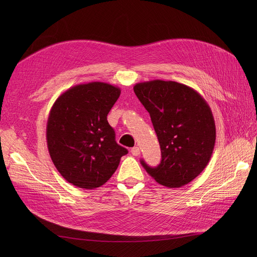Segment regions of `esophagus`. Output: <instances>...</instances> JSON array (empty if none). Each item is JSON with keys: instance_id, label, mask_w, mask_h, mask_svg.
Wrapping results in <instances>:
<instances>
[{"instance_id": "esophagus-1", "label": "esophagus", "mask_w": 257, "mask_h": 257, "mask_svg": "<svg viewBox=\"0 0 257 257\" xmlns=\"http://www.w3.org/2000/svg\"><path fill=\"white\" fill-rule=\"evenodd\" d=\"M131 153H132V155H134V156H139V155L141 154L140 148H139V147H133L132 149H131Z\"/></svg>"}]
</instances>
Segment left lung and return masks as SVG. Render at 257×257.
Segmentation results:
<instances>
[{
  "label": "left lung",
  "instance_id": "8db88e82",
  "mask_svg": "<svg viewBox=\"0 0 257 257\" xmlns=\"http://www.w3.org/2000/svg\"><path fill=\"white\" fill-rule=\"evenodd\" d=\"M137 97L150 113L161 150L156 168L142 165L159 184L180 187L208 165L215 143V124L207 102L194 88L175 81L137 83Z\"/></svg>",
  "mask_w": 257,
  "mask_h": 257
}]
</instances>
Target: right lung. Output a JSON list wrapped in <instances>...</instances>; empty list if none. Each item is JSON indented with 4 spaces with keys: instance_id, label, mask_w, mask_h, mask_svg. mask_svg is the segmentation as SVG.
I'll return each mask as SVG.
<instances>
[{
    "instance_id": "1",
    "label": "right lung",
    "mask_w": 257,
    "mask_h": 257,
    "mask_svg": "<svg viewBox=\"0 0 257 257\" xmlns=\"http://www.w3.org/2000/svg\"><path fill=\"white\" fill-rule=\"evenodd\" d=\"M120 94L104 82L75 85L53 104L47 123V145L61 176L73 185L92 190L103 185L128 153L115 142L107 114Z\"/></svg>"
}]
</instances>
